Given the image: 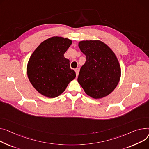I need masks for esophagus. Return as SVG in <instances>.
<instances>
[{
	"mask_svg": "<svg viewBox=\"0 0 149 149\" xmlns=\"http://www.w3.org/2000/svg\"><path fill=\"white\" fill-rule=\"evenodd\" d=\"M75 71V72H76V75H77V77H78V74H79V71H80V69H79V68H76Z\"/></svg>",
	"mask_w": 149,
	"mask_h": 149,
	"instance_id": "1",
	"label": "esophagus"
}]
</instances>
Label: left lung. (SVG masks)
<instances>
[{
    "mask_svg": "<svg viewBox=\"0 0 149 149\" xmlns=\"http://www.w3.org/2000/svg\"><path fill=\"white\" fill-rule=\"evenodd\" d=\"M78 47L86 58L79 72L78 83L87 95L94 99L110 94L121 76L120 66L114 53L99 40L82 41Z\"/></svg>",
    "mask_w": 149,
    "mask_h": 149,
    "instance_id": "left-lung-1",
    "label": "left lung"
}]
</instances>
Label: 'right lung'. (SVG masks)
<instances>
[{"mask_svg":"<svg viewBox=\"0 0 149 149\" xmlns=\"http://www.w3.org/2000/svg\"><path fill=\"white\" fill-rule=\"evenodd\" d=\"M71 44L72 41L68 38L53 36L41 42L32 54L27 74L30 82L39 93L56 97L75 78L69 59L64 57Z\"/></svg>","mask_w":149,"mask_h":149,"instance_id":"obj_1","label":"right lung"}]
</instances>
